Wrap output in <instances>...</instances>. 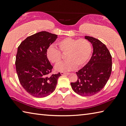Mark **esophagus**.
Here are the masks:
<instances>
[{
  "mask_svg": "<svg viewBox=\"0 0 126 126\" xmlns=\"http://www.w3.org/2000/svg\"><path fill=\"white\" fill-rule=\"evenodd\" d=\"M61 75H69L70 73H66V72H60Z\"/></svg>",
  "mask_w": 126,
  "mask_h": 126,
  "instance_id": "esophagus-1",
  "label": "esophagus"
}]
</instances>
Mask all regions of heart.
I'll return each mask as SVG.
<instances>
[{
    "label": "heart",
    "mask_w": 126,
    "mask_h": 126,
    "mask_svg": "<svg viewBox=\"0 0 126 126\" xmlns=\"http://www.w3.org/2000/svg\"><path fill=\"white\" fill-rule=\"evenodd\" d=\"M59 50L54 47L47 49L46 55L48 60L56 64L61 59V53H65L66 60L58 63L55 70L59 72L68 71L77 67H80L87 63L91 55V43L85 39H77L68 37L57 43Z\"/></svg>",
    "instance_id": "1"
}]
</instances>
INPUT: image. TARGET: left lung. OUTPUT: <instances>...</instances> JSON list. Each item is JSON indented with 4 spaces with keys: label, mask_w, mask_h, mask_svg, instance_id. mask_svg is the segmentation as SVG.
Segmentation results:
<instances>
[{
    "label": "left lung",
    "mask_w": 126,
    "mask_h": 126,
    "mask_svg": "<svg viewBox=\"0 0 126 126\" xmlns=\"http://www.w3.org/2000/svg\"><path fill=\"white\" fill-rule=\"evenodd\" d=\"M91 43L93 51L91 59L76 72L78 79L71 83L73 91L83 96H92L103 89L112 71V57L107 47L95 38L85 36Z\"/></svg>",
    "instance_id": "8db88e82"
}]
</instances>
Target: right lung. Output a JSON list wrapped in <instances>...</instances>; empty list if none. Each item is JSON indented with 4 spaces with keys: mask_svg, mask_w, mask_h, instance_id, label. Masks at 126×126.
Wrapping results in <instances>:
<instances>
[{
    "mask_svg": "<svg viewBox=\"0 0 126 126\" xmlns=\"http://www.w3.org/2000/svg\"><path fill=\"white\" fill-rule=\"evenodd\" d=\"M57 38L56 34L42 31L27 37L18 47L16 72L21 85L32 96L43 98L56 88L61 74L59 72L48 76L53 66L47 58L46 51Z\"/></svg>",
    "mask_w": 126,
    "mask_h": 126,
    "instance_id": "add662e5",
    "label": "right lung"
}]
</instances>
